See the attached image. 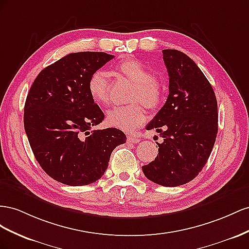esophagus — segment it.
<instances>
[{
	"instance_id": "obj_1",
	"label": "esophagus",
	"mask_w": 249,
	"mask_h": 249,
	"mask_svg": "<svg viewBox=\"0 0 249 249\" xmlns=\"http://www.w3.org/2000/svg\"><path fill=\"white\" fill-rule=\"evenodd\" d=\"M127 141H128L129 143H132V144H138L139 142L141 141V139L138 138V137H134V136H128V137H127Z\"/></svg>"
}]
</instances>
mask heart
<instances>
[{"label": "heart", "mask_w": 249, "mask_h": 249, "mask_svg": "<svg viewBox=\"0 0 249 249\" xmlns=\"http://www.w3.org/2000/svg\"><path fill=\"white\" fill-rule=\"evenodd\" d=\"M116 71L133 84L128 96V102L132 103L109 109L106 115V122L113 128L132 132L146 122L147 113L144 106L154 109L160 104L162 88L151 71L137 59L121 60L116 66ZM88 89L96 103H107L110 89L107 73L102 70L95 71L89 78Z\"/></svg>", "instance_id": "obj_1"}]
</instances>
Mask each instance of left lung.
Listing matches in <instances>:
<instances>
[{"label":"left lung","instance_id":"left-lung-1","mask_svg":"<svg viewBox=\"0 0 249 249\" xmlns=\"http://www.w3.org/2000/svg\"><path fill=\"white\" fill-rule=\"evenodd\" d=\"M169 74L165 105L146 127L164 139L142 170L149 180L177 187L193 180L210 158L218 132L217 99L196 63L177 50H162Z\"/></svg>","mask_w":249,"mask_h":249}]
</instances>
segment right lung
Listing matches in <instances>:
<instances>
[{
  "label": "right lung",
  "instance_id": "add662e5",
  "mask_svg": "<svg viewBox=\"0 0 249 249\" xmlns=\"http://www.w3.org/2000/svg\"><path fill=\"white\" fill-rule=\"evenodd\" d=\"M112 58L104 52L71 53L42 70L27 96L24 126L35 159L68 186L100 179L113 149L126 143L120 129H91L104 113L89 94V78Z\"/></svg>",
  "mask_w": 249,
  "mask_h": 249
}]
</instances>
